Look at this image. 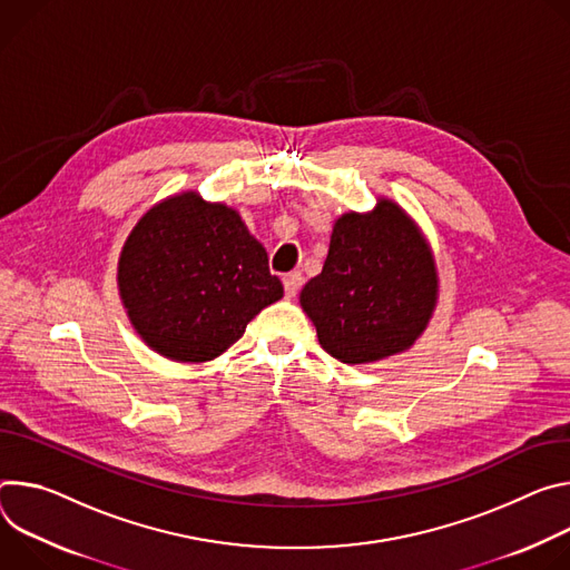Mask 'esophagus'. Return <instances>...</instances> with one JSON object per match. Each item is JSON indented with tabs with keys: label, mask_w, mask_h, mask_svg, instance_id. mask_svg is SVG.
<instances>
[{
	"label": "esophagus",
	"mask_w": 570,
	"mask_h": 570,
	"mask_svg": "<svg viewBox=\"0 0 570 570\" xmlns=\"http://www.w3.org/2000/svg\"><path fill=\"white\" fill-rule=\"evenodd\" d=\"M283 285H285V294L292 298V296H296L298 294V289H301V285H303V276H301V272H292V274H285L283 276Z\"/></svg>",
	"instance_id": "esophagus-1"
}]
</instances>
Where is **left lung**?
<instances>
[{"label":"left lung","instance_id":"left-lung-1","mask_svg":"<svg viewBox=\"0 0 570 570\" xmlns=\"http://www.w3.org/2000/svg\"><path fill=\"white\" fill-rule=\"evenodd\" d=\"M434 301L432 253L412 219L385 199L368 215L335 222L324 269L301 292L322 348L346 364L410 348Z\"/></svg>","mask_w":570,"mask_h":570}]
</instances>
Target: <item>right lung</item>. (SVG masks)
Listing matches in <instances>:
<instances>
[{
  "label": "right lung",
  "instance_id": "add662e5",
  "mask_svg": "<svg viewBox=\"0 0 570 570\" xmlns=\"http://www.w3.org/2000/svg\"><path fill=\"white\" fill-rule=\"evenodd\" d=\"M117 285L140 337L178 362L217 357L283 296L265 246L242 217L197 193L154 206L136 224Z\"/></svg>",
  "mask_w": 570,
  "mask_h": 570
}]
</instances>
